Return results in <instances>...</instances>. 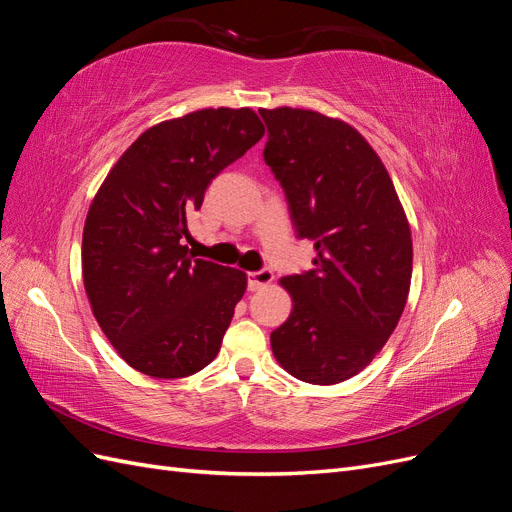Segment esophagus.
<instances>
[{
  "label": "esophagus",
  "mask_w": 512,
  "mask_h": 512,
  "mask_svg": "<svg viewBox=\"0 0 512 512\" xmlns=\"http://www.w3.org/2000/svg\"><path fill=\"white\" fill-rule=\"evenodd\" d=\"M273 277L275 275H273L271 269H260V271L247 273V288H250V290L265 288V286H269L273 282Z\"/></svg>",
  "instance_id": "1"
}]
</instances>
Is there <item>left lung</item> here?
Masks as SVG:
<instances>
[{
	"mask_svg": "<svg viewBox=\"0 0 512 512\" xmlns=\"http://www.w3.org/2000/svg\"><path fill=\"white\" fill-rule=\"evenodd\" d=\"M258 113L294 230L316 247L312 271L280 280L292 312L271 348L294 378L344 382L374 361L404 312L410 224L378 153L346 121L290 106Z\"/></svg>",
	"mask_w": 512,
	"mask_h": 512,
	"instance_id": "left-lung-1",
	"label": "left lung"
}]
</instances>
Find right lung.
<instances>
[{"label": "right lung", "instance_id": "right-lung-1", "mask_svg": "<svg viewBox=\"0 0 512 512\" xmlns=\"http://www.w3.org/2000/svg\"><path fill=\"white\" fill-rule=\"evenodd\" d=\"M265 136L252 108H203L145 130L106 175L83 228V282L130 367L183 378L207 367L247 288L239 269L194 258L188 215L211 179Z\"/></svg>", "mask_w": 512, "mask_h": 512}]
</instances>
